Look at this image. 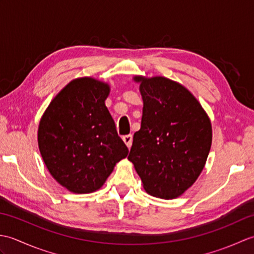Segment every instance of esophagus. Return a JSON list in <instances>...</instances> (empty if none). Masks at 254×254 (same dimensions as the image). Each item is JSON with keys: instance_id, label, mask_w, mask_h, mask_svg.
I'll use <instances>...</instances> for the list:
<instances>
[{"instance_id": "obj_1", "label": "esophagus", "mask_w": 254, "mask_h": 254, "mask_svg": "<svg viewBox=\"0 0 254 254\" xmlns=\"http://www.w3.org/2000/svg\"><path fill=\"white\" fill-rule=\"evenodd\" d=\"M122 139H123V142L126 143L127 148H131V146H132V141H133V137H132L131 134H128V135H124V136L122 137Z\"/></svg>"}]
</instances>
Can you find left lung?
I'll return each instance as SVG.
<instances>
[{
  "instance_id": "1",
  "label": "left lung",
  "mask_w": 254,
  "mask_h": 254,
  "mask_svg": "<svg viewBox=\"0 0 254 254\" xmlns=\"http://www.w3.org/2000/svg\"><path fill=\"white\" fill-rule=\"evenodd\" d=\"M143 99L139 131L127 159L155 197L181 196L196 181L212 145L206 111L185 86L164 76L135 75Z\"/></svg>"
}]
</instances>
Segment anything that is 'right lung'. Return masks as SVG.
<instances>
[{"label":"right lung","mask_w":254,"mask_h":254,"mask_svg":"<svg viewBox=\"0 0 254 254\" xmlns=\"http://www.w3.org/2000/svg\"><path fill=\"white\" fill-rule=\"evenodd\" d=\"M110 85L94 77L69 82L48 106L38 146L51 176L69 192L91 193L105 185L128 149L105 105Z\"/></svg>","instance_id":"right-lung-1"}]
</instances>
